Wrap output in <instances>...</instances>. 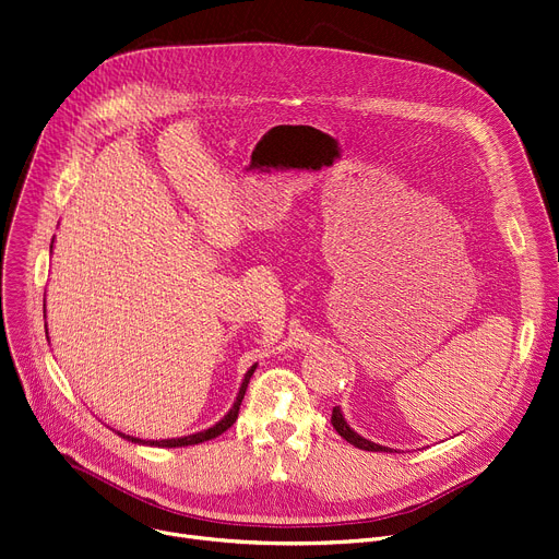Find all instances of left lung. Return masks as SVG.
Wrapping results in <instances>:
<instances>
[{"mask_svg": "<svg viewBox=\"0 0 559 559\" xmlns=\"http://www.w3.org/2000/svg\"><path fill=\"white\" fill-rule=\"evenodd\" d=\"M331 423H333V427H335V432H337L342 439H345L347 443H352L354 448H358V450H367V452H394L392 448H384V445H380V443H373V441L360 437V435L356 432V429L347 423V418H345V414H342L340 407H333Z\"/></svg>", "mask_w": 559, "mask_h": 559, "instance_id": "1", "label": "left lung"}]
</instances>
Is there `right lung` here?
<instances>
[{
  "label": "right lung",
  "mask_w": 559,
  "mask_h": 559,
  "mask_svg": "<svg viewBox=\"0 0 559 559\" xmlns=\"http://www.w3.org/2000/svg\"><path fill=\"white\" fill-rule=\"evenodd\" d=\"M56 239V237H53ZM51 252H53V241H51ZM45 318H47V302H45ZM47 337H49V329H47ZM254 369H257V362L243 373V380H241V384H239V392H237V399H235V403H233V407L224 414V418L222 420H217L214 423L212 427H207V429H201V432H194V435H188V437H177V439H158V441H145V439H136V437H130V435H124V432H118V429H114V432L118 435V437H122L124 441H132V443H139V445H150V448H188V445H199V443H203V441H212V439H217L219 435H224L226 429L237 420V414H239V405H241V401H243V394H246V388H248V382H250V376L254 373Z\"/></svg>",
  "instance_id": "right-lung-1"
}]
</instances>
